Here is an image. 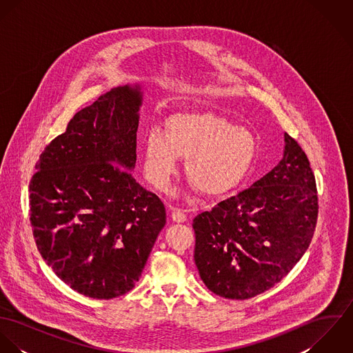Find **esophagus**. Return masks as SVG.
<instances>
[{
	"mask_svg": "<svg viewBox=\"0 0 353 353\" xmlns=\"http://www.w3.org/2000/svg\"><path fill=\"white\" fill-rule=\"evenodd\" d=\"M171 219L176 223H183L186 220V214L183 213V210H181L178 208H174L172 212H171Z\"/></svg>",
	"mask_w": 353,
	"mask_h": 353,
	"instance_id": "34e87169",
	"label": "esophagus"
}]
</instances>
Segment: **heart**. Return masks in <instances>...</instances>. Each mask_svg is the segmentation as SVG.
I'll use <instances>...</instances> for the list:
<instances>
[{"instance_id": "heart-1", "label": "heart", "mask_w": 353, "mask_h": 353, "mask_svg": "<svg viewBox=\"0 0 353 353\" xmlns=\"http://www.w3.org/2000/svg\"><path fill=\"white\" fill-rule=\"evenodd\" d=\"M256 152L250 129L212 112H182L165 122L164 133L151 130L143 147L144 174L164 190L186 159L185 171L192 185L206 196L232 189L248 172Z\"/></svg>"}]
</instances>
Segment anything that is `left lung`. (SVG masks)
I'll return each mask as SVG.
<instances>
[{"mask_svg": "<svg viewBox=\"0 0 353 353\" xmlns=\"http://www.w3.org/2000/svg\"><path fill=\"white\" fill-rule=\"evenodd\" d=\"M280 163L239 194L193 220L203 284L227 299H250L281 281L308 249L318 217L315 176L284 134Z\"/></svg>", "mask_w": 353, "mask_h": 353, "instance_id": "1", "label": "left lung"}]
</instances>
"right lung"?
<instances>
[{
	"label": "right lung",
	"instance_id": "add662e5",
	"mask_svg": "<svg viewBox=\"0 0 353 353\" xmlns=\"http://www.w3.org/2000/svg\"><path fill=\"white\" fill-rule=\"evenodd\" d=\"M140 85H123L69 121L30 182L38 250L72 290L112 299L139 281L165 225L160 199L136 182Z\"/></svg>",
	"mask_w": 353,
	"mask_h": 353
}]
</instances>
